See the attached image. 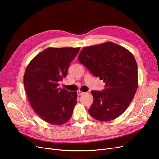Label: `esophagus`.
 <instances>
[{
  "instance_id": "1",
  "label": "esophagus",
  "mask_w": 159,
  "mask_h": 159,
  "mask_svg": "<svg viewBox=\"0 0 159 159\" xmlns=\"http://www.w3.org/2000/svg\"><path fill=\"white\" fill-rule=\"evenodd\" d=\"M84 93V92H83V91H81L80 90L78 91V95H83Z\"/></svg>"
}]
</instances>
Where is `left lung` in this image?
<instances>
[{
  "label": "left lung",
  "mask_w": 159,
  "mask_h": 159,
  "mask_svg": "<svg viewBox=\"0 0 159 159\" xmlns=\"http://www.w3.org/2000/svg\"><path fill=\"white\" fill-rule=\"evenodd\" d=\"M78 60L105 83L103 90L91 91L93 97L88 109L91 116L101 121L119 117L132 102L138 86L137 64L132 53L107 42L84 47Z\"/></svg>",
  "instance_id": "8db88e82"
}]
</instances>
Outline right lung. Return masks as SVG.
Here are the masks:
<instances>
[{"mask_svg": "<svg viewBox=\"0 0 159 159\" xmlns=\"http://www.w3.org/2000/svg\"><path fill=\"white\" fill-rule=\"evenodd\" d=\"M80 48H48L28 65L24 85L31 107L44 121L55 125L71 118L77 103L76 91L59 88Z\"/></svg>", "mask_w": 159, "mask_h": 159, "instance_id": "right-lung-1", "label": "right lung"}]
</instances>
